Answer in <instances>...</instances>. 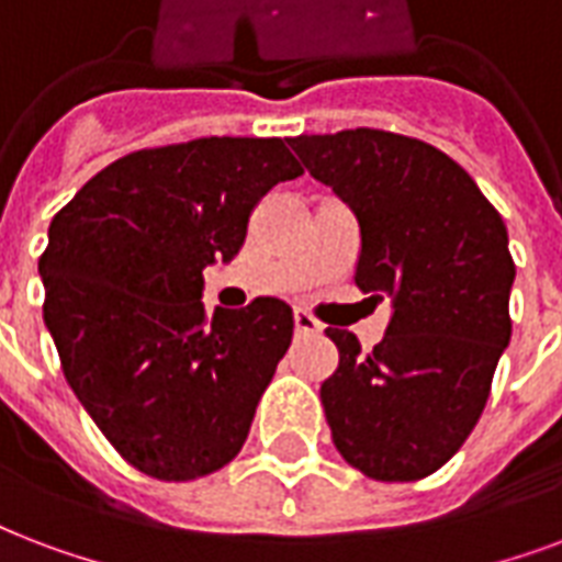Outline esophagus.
Instances as JSON below:
<instances>
[{
    "mask_svg": "<svg viewBox=\"0 0 562 562\" xmlns=\"http://www.w3.org/2000/svg\"><path fill=\"white\" fill-rule=\"evenodd\" d=\"M294 329H297L300 336H318L321 324L312 318L310 312L297 310V312H294Z\"/></svg>",
    "mask_w": 562,
    "mask_h": 562,
    "instance_id": "1",
    "label": "esophagus"
}]
</instances>
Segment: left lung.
Returning a JSON list of instances; mask_svg holds the SVG:
<instances>
[{"label":"left lung","instance_id":"1","mask_svg":"<svg viewBox=\"0 0 562 562\" xmlns=\"http://www.w3.org/2000/svg\"><path fill=\"white\" fill-rule=\"evenodd\" d=\"M289 147L357 214L359 289L392 300L371 353L348 329H327L338 368L321 404L333 442L374 481H422L469 439L509 345L507 226L474 179L424 140L348 128Z\"/></svg>","mask_w":562,"mask_h":562}]
</instances>
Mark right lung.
<instances>
[{
	"label": "right lung",
	"mask_w": 562,
	"mask_h": 562,
	"mask_svg": "<svg viewBox=\"0 0 562 562\" xmlns=\"http://www.w3.org/2000/svg\"><path fill=\"white\" fill-rule=\"evenodd\" d=\"M303 173L280 138H196L100 170L55 214L37 262L64 376L105 439L158 481H194L241 451L294 333L289 303L203 306L252 209Z\"/></svg>",
	"instance_id": "add662e5"
}]
</instances>
